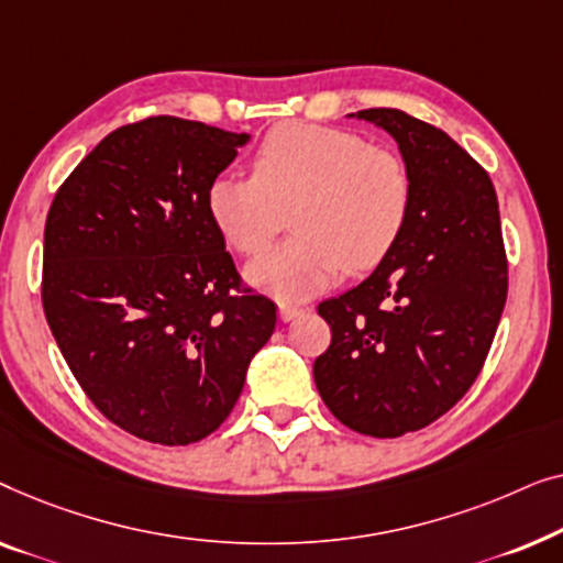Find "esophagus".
<instances>
[{"label":"esophagus","instance_id":"esophagus-1","mask_svg":"<svg viewBox=\"0 0 563 563\" xmlns=\"http://www.w3.org/2000/svg\"><path fill=\"white\" fill-rule=\"evenodd\" d=\"M300 313H303V308H300V306H292V303H280V311H278L280 321H292V319H296V316H300Z\"/></svg>","mask_w":563,"mask_h":563}]
</instances>
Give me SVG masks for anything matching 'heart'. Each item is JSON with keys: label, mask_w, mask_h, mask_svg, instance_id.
I'll return each mask as SVG.
<instances>
[{"label": "heart", "mask_w": 563, "mask_h": 563, "mask_svg": "<svg viewBox=\"0 0 563 563\" xmlns=\"http://www.w3.org/2000/svg\"><path fill=\"white\" fill-rule=\"evenodd\" d=\"M410 201L413 184L398 153L313 122L273 126L252 155V176H217L206 188L211 224L242 257L267 252L290 213L296 236L250 267V280L283 303L383 263Z\"/></svg>", "instance_id": "b5f03b06"}]
</instances>
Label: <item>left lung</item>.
Listing matches in <instances>:
<instances>
[{"label":"left lung","instance_id":"1","mask_svg":"<svg viewBox=\"0 0 563 563\" xmlns=\"http://www.w3.org/2000/svg\"><path fill=\"white\" fill-rule=\"evenodd\" d=\"M357 117L398 142L413 201L375 273L319 303L331 344L313 379L352 431L398 439L454 408L485 367L508 298V257L493 180L464 147L400 109Z\"/></svg>","mask_w":563,"mask_h":563}]
</instances>
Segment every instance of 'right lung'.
<instances>
[{
	"label": "right lung",
	"instance_id": "right-lung-1",
	"mask_svg": "<svg viewBox=\"0 0 563 563\" xmlns=\"http://www.w3.org/2000/svg\"><path fill=\"white\" fill-rule=\"evenodd\" d=\"M244 142L168 114L124 124L47 211V327L101 416L150 443L217 431L278 323L206 211V188Z\"/></svg>",
	"mask_w": 563,
	"mask_h": 563
}]
</instances>
